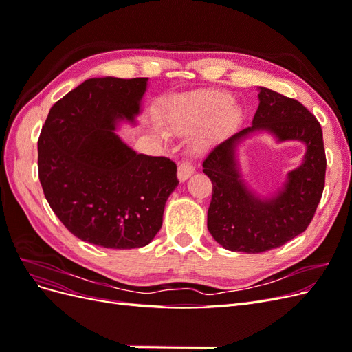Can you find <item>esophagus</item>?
<instances>
[{
  "label": "esophagus",
  "instance_id": "esophagus-1",
  "mask_svg": "<svg viewBox=\"0 0 352 352\" xmlns=\"http://www.w3.org/2000/svg\"><path fill=\"white\" fill-rule=\"evenodd\" d=\"M194 172H195V167L188 158L184 160L182 163H179L177 166V177L180 182H185V180H188L190 176H192Z\"/></svg>",
  "mask_w": 352,
  "mask_h": 352
}]
</instances>
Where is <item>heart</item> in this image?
<instances>
[{"instance_id":"1","label":"heart","mask_w":352,"mask_h":352,"mask_svg":"<svg viewBox=\"0 0 352 352\" xmlns=\"http://www.w3.org/2000/svg\"><path fill=\"white\" fill-rule=\"evenodd\" d=\"M219 115L221 117L211 131L198 141L199 146H204L226 126L238 119L239 113L232 107V98L228 94L206 92L194 97L179 98L170 105L167 123L170 129L177 133H190L211 123Z\"/></svg>"}]
</instances>
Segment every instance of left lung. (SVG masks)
<instances>
[{
    "instance_id": "1",
    "label": "left lung",
    "mask_w": 352,
    "mask_h": 352,
    "mask_svg": "<svg viewBox=\"0 0 352 352\" xmlns=\"http://www.w3.org/2000/svg\"><path fill=\"white\" fill-rule=\"evenodd\" d=\"M258 109L252 126L216 145L202 167L212 184L207 228L223 248L248 254L282 247L310 225L320 202L326 154L322 126L304 105L267 88H258ZM265 130L283 140L307 146L303 164L288 174L284 188L272 199H260L239 173L236 145L250 133Z\"/></svg>"
}]
</instances>
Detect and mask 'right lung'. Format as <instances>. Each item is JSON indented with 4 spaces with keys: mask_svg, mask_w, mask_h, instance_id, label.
Wrapping results in <instances>:
<instances>
[{
    "mask_svg": "<svg viewBox=\"0 0 352 352\" xmlns=\"http://www.w3.org/2000/svg\"><path fill=\"white\" fill-rule=\"evenodd\" d=\"M148 78H92L52 105L38 140V173L74 236L111 250L141 248L162 229L179 185L167 157L136 154L116 135L140 114Z\"/></svg>",
    "mask_w": 352,
    "mask_h": 352,
    "instance_id": "1",
    "label": "right lung"
}]
</instances>
